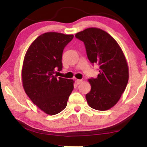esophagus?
<instances>
[{
  "label": "esophagus",
  "mask_w": 147,
  "mask_h": 147,
  "mask_svg": "<svg viewBox=\"0 0 147 147\" xmlns=\"http://www.w3.org/2000/svg\"><path fill=\"white\" fill-rule=\"evenodd\" d=\"M82 82V80H76V84H80V83H81V82Z\"/></svg>",
  "instance_id": "obj_1"
}]
</instances>
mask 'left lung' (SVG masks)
Wrapping results in <instances>:
<instances>
[{
	"label": "left lung",
	"mask_w": 147,
	"mask_h": 147,
	"mask_svg": "<svg viewBox=\"0 0 147 147\" xmlns=\"http://www.w3.org/2000/svg\"><path fill=\"white\" fill-rule=\"evenodd\" d=\"M85 45L88 59L99 66L96 78H90L91 90L86 95L88 105L94 109L107 110L115 105L126 89L128 68L126 58L112 36L98 28H88L76 33Z\"/></svg>",
	"instance_id": "1"
}]
</instances>
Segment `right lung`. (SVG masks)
<instances>
[{"label":"right lung","instance_id":"obj_1","mask_svg":"<svg viewBox=\"0 0 147 147\" xmlns=\"http://www.w3.org/2000/svg\"><path fill=\"white\" fill-rule=\"evenodd\" d=\"M73 35L49 32L39 36L24 58L22 80L25 93L31 101L49 115L65 109L74 90L72 80L57 78L62 69V54Z\"/></svg>","mask_w":147,"mask_h":147}]
</instances>
